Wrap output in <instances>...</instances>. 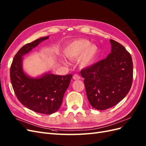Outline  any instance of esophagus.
<instances>
[{"label":"esophagus","mask_w":146,"mask_h":146,"mask_svg":"<svg viewBox=\"0 0 146 146\" xmlns=\"http://www.w3.org/2000/svg\"><path fill=\"white\" fill-rule=\"evenodd\" d=\"M80 78H81L80 76H79V75H78V74H75L74 76H73V79H74V80H80Z\"/></svg>","instance_id":"obj_1"}]
</instances>
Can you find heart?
Listing matches in <instances>:
<instances>
[{
    "mask_svg": "<svg viewBox=\"0 0 146 146\" xmlns=\"http://www.w3.org/2000/svg\"><path fill=\"white\" fill-rule=\"evenodd\" d=\"M63 54L69 60H76L79 57V65L82 68H88L95 63L99 48L88 39L80 38L69 42L64 48Z\"/></svg>",
    "mask_w": 146,
    "mask_h": 146,
    "instance_id": "heart-1",
    "label": "heart"
}]
</instances>
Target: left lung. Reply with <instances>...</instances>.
<instances>
[{"instance_id": "1", "label": "left lung", "mask_w": 146, "mask_h": 146, "mask_svg": "<svg viewBox=\"0 0 146 146\" xmlns=\"http://www.w3.org/2000/svg\"><path fill=\"white\" fill-rule=\"evenodd\" d=\"M111 52L104 60L81 70L87 98L94 108L104 110L121 102L130 90L133 62L129 52L110 39Z\"/></svg>"}]
</instances>
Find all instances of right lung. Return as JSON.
<instances>
[{
	"instance_id": "obj_1",
	"label": "right lung",
	"mask_w": 146,
	"mask_h": 146,
	"mask_svg": "<svg viewBox=\"0 0 146 146\" xmlns=\"http://www.w3.org/2000/svg\"><path fill=\"white\" fill-rule=\"evenodd\" d=\"M49 36L27 44L17 52L10 68L11 85L17 99L32 111L50 114L58 111L72 76L55 75L50 72L32 77L23 69V56Z\"/></svg>"
}]
</instances>
